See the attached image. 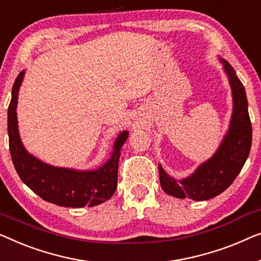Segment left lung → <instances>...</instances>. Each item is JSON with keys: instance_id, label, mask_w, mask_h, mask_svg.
I'll list each match as a JSON object with an SVG mask.
<instances>
[{"instance_id": "left-lung-1", "label": "left lung", "mask_w": 261, "mask_h": 261, "mask_svg": "<svg viewBox=\"0 0 261 261\" xmlns=\"http://www.w3.org/2000/svg\"><path fill=\"white\" fill-rule=\"evenodd\" d=\"M228 74L233 93V115L228 134L215 152L192 176L185 179H175L160 168V182L162 189L178 199L203 201L218 196L228 188L247 160L252 145V125L248 115V102L245 87L238 78L232 66L221 60Z\"/></svg>"}]
</instances>
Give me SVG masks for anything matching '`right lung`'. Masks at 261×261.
Wrapping results in <instances>:
<instances>
[{
	"label": "right lung",
	"mask_w": 261,
	"mask_h": 261,
	"mask_svg": "<svg viewBox=\"0 0 261 261\" xmlns=\"http://www.w3.org/2000/svg\"><path fill=\"white\" fill-rule=\"evenodd\" d=\"M23 74L21 72L14 83L8 108L9 150L22 182L41 199L61 207H93L105 202L116 192L120 150L129 132L123 131L118 136L111 159L95 170L76 171L42 163L25 151L17 129V94Z\"/></svg>",
	"instance_id": "1"
}]
</instances>
